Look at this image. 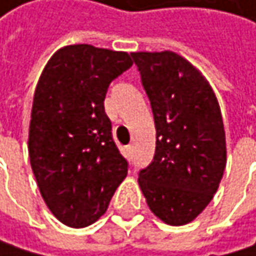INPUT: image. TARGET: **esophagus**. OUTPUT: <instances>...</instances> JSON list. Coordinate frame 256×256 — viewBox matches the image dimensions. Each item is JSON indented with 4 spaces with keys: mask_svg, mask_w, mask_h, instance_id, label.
Instances as JSON below:
<instances>
[{
    "mask_svg": "<svg viewBox=\"0 0 256 256\" xmlns=\"http://www.w3.org/2000/svg\"><path fill=\"white\" fill-rule=\"evenodd\" d=\"M127 156H129V160H132V156H134V146H127Z\"/></svg>",
    "mask_w": 256,
    "mask_h": 256,
    "instance_id": "34e87169",
    "label": "esophagus"
}]
</instances>
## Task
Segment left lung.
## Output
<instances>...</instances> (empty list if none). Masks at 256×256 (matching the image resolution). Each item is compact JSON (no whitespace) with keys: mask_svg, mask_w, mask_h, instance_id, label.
<instances>
[{"mask_svg":"<svg viewBox=\"0 0 256 256\" xmlns=\"http://www.w3.org/2000/svg\"><path fill=\"white\" fill-rule=\"evenodd\" d=\"M150 101L156 129L152 162L138 182L164 222L195 220L214 198L226 167V135L215 94L196 68L174 52L130 54Z\"/></svg>","mask_w":256,"mask_h":256,"instance_id":"left-lung-1","label":"left lung"}]
</instances>
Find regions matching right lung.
Instances as JSON below:
<instances>
[{
    "mask_svg": "<svg viewBox=\"0 0 256 256\" xmlns=\"http://www.w3.org/2000/svg\"><path fill=\"white\" fill-rule=\"evenodd\" d=\"M126 52L67 46L47 62L36 84L28 156L50 212L68 228L95 222L127 175L104 110L110 82L132 67Z\"/></svg>",
    "mask_w": 256,
    "mask_h": 256,
    "instance_id": "right-lung-1",
    "label": "right lung"
}]
</instances>
